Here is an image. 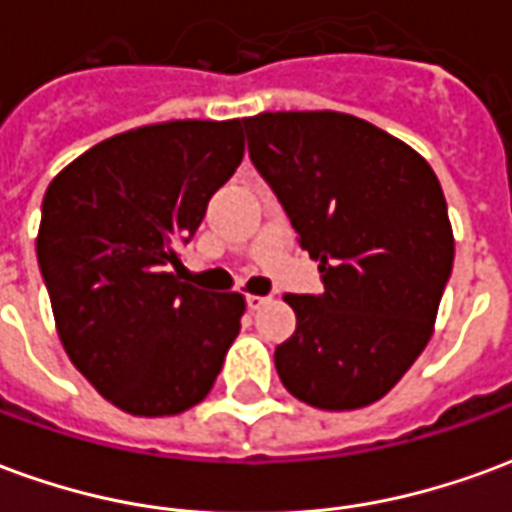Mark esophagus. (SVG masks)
<instances>
[{
	"label": "esophagus",
	"instance_id": "esophagus-1",
	"mask_svg": "<svg viewBox=\"0 0 512 512\" xmlns=\"http://www.w3.org/2000/svg\"><path fill=\"white\" fill-rule=\"evenodd\" d=\"M266 301L268 296H252V293H249V296H246V307H249V310H260Z\"/></svg>",
	"mask_w": 512,
	"mask_h": 512
}]
</instances>
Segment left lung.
Returning a JSON list of instances; mask_svg holds the SVG:
<instances>
[{
  "label": "left lung",
  "instance_id": "1",
  "mask_svg": "<svg viewBox=\"0 0 512 512\" xmlns=\"http://www.w3.org/2000/svg\"><path fill=\"white\" fill-rule=\"evenodd\" d=\"M249 156L318 260L321 296H285L296 332L274 365L323 411L376 403L425 351L450 279L447 202L417 150L343 112L246 117Z\"/></svg>",
  "mask_w": 512,
  "mask_h": 512
}]
</instances>
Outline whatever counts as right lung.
Returning <instances> with one entry per match:
<instances>
[{"label": "right lung", "mask_w": 512, "mask_h": 512, "mask_svg": "<svg viewBox=\"0 0 512 512\" xmlns=\"http://www.w3.org/2000/svg\"><path fill=\"white\" fill-rule=\"evenodd\" d=\"M241 158V120H169L98 142L46 189L38 263L62 348L134 417L205 400L241 332V293L169 274Z\"/></svg>", "instance_id": "obj_1"}]
</instances>
